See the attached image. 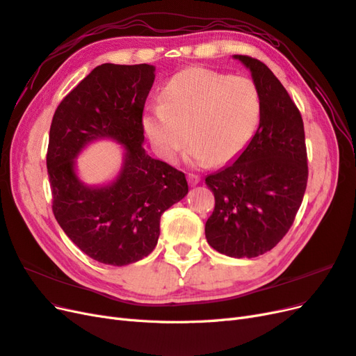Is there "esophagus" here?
I'll list each match as a JSON object with an SVG mask.
<instances>
[{
  "mask_svg": "<svg viewBox=\"0 0 356 356\" xmlns=\"http://www.w3.org/2000/svg\"><path fill=\"white\" fill-rule=\"evenodd\" d=\"M187 179H188V184L190 186H197L199 182H200V178L197 175H195V174H188Z\"/></svg>",
  "mask_w": 356,
  "mask_h": 356,
  "instance_id": "obj_1",
  "label": "esophagus"
}]
</instances>
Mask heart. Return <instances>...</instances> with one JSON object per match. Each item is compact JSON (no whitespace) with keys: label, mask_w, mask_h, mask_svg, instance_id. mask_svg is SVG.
Listing matches in <instances>:
<instances>
[{"label":"heart","mask_w":356,"mask_h":356,"mask_svg":"<svg viewBox=\"0 0 356 356\" xmlns=\"http://www.w3.org/2000/svg\"><path fill=\"white\" fill-rule=\"evenodd\" d=\"M161 96L163 102L144 113L143 127L165 160H174L188 136L191 165L227 163L251 141L260 122V92L243 75L187 68L166 83Z\"/></svg>","instance_id":"b5f03b06"}]
</instances>
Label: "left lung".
Instances as JSON below:
<instances>
[{"label": "left lung", "instance_id": "obj_1", "mask_svg": "<svg viewBox=\"0 0 356 356\" xmlns=\"http://www.w3.org/2000/svg\"><path fill=\"white\" fill-rule=\"evenodd\" d=\"M261 96L260 124L233 163L204 179L215 208L204 224L208 243L234 258L275 248L293 225L307 186L303 118L288 92L258 59L234 55Z\"/></svg>", "mask_w": 356, "mask_h": 356}]
</instances>
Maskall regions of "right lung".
Wrapping results in <instances>:
<instances>
[{
    "label": "right lung",
    "instance_id": "obj_1",
    "mask_svg": "<svg viewBox=\"0 0 356 356\" xmlns=\"http://www.w3.org/2000/svg\"><path fill=\"white\" fill-rule=\"evenodd\" d=\"M154 71L147 63H102L62 99L51 120L53 213L68 238L104 264L126 266L152 254L161 213L188 193L186 175L143 147V113ZM104 137L125 147L124 166L110 185L86 186L74 174V157Z\"/></svg>",
    "mask_w": 356,
    "mask_h": 356
}]
</instances>
